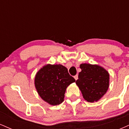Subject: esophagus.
Masks as SVG:
<instances>
[{
    "instance_id": "1",
    "label": "esophagus",
    "mask_w": 129,
    "mask_h": 129,
    "mask_svg": "<svg viewBox=\"0 0 129 129\" xmlns=\"http://www.w3.org/2000/svg\"><path fill=\"white\" fill-rule=\"evenodd\" d=\"M74 78H75V80H76H76L78 79V75H75V76H74Z\"/></svg>"
}]
</instances>
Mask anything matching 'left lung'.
<instances>
[{"label": "left lung", "mask_w": 129, "mask_h": 129, "mask_svg": "<svg viewBox=\"0 0 129 129\" xmlns=\"http://www.w3.org/2000/svg\"><path fill=\"white\" fill-rule=\"evenodd\" d=\"M76 83L88 102L97 101L107 91L109 86V74L97 65L82 63Z\"/></svg>", "instance_id": "1"}]
</instances>
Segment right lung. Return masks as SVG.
Segmentation results:
<instances>
[{
    "label": "right lung",
    "mask_w": 129,
    "mask_h": 129,
    "mask_svg": "<svg viewBox=\"0 0 129 129\" xmlns=\"http://www.w3.org/2000/svg\"><path fill=\"white\" fill-rule=\"evenodd\" d=\"M75 82L66 67L60 64L43 67L35 77V87L43 100L53 106L63 101L67 87Z\"/></svg>",
    "instance_id": "right-lung-1"
}]
</instances>
